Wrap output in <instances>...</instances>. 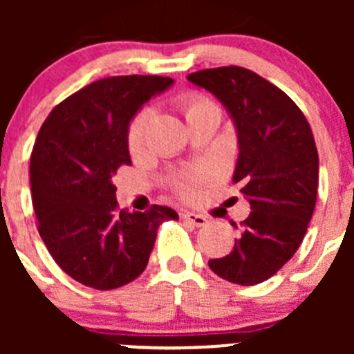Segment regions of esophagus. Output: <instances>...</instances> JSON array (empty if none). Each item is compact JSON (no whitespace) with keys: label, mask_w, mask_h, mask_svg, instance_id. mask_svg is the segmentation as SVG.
<instances>
[{"label":"esophagus","mask_w":354,"mask_h":354,"mask_svg":"<svg viewBox=\"0 0 354 354\" xmlns=\"http://www.w3.org/2000/svg\"><path fill=\"white\" fill-rule=\"evenodd\" d=\"M181 216H183V219H187L188 223H192L194 226H197V227H202V226H205V224H207V217L202 216V214L188 212V210H187V212H183Z\"/></svg>","instance_id":"obj_1"}]
</instances>
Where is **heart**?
<instances>
[{
    "mask_svg": "<svg viewBox=\"0 0 354 354\" xmlns=\"http://www.w3.org/2000/svg\"><path fill=\"white\" fill-rule=\"evenodd\" d=\"M210 102L202 101V99H190L187 102V114L192 113V111L203 108V106H209ZM149 121V111H142L130 124V130H128V145H130L131 151H138L144 144V135L145 128H147Z\"/></svg>",
    "mask_w": 354,
    "mask_h": 354,
    "instance_id": "obj_1",
    "label": "heart"
}]
</instances>
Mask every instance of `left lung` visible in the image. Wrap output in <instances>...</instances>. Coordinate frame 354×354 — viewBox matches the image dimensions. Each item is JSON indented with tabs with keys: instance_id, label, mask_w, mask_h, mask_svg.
<instances>
[{
	"instance_id": "obj_1",
	"label": "left lung",
	"mask_w": 354,
	"mask_h": 354,
	"mask_svg": "<svg viewBox=\"0 0 354 354\" xmlns=\"http://www.w3.org/2000/svg\"><path fill=\"white\" fill-rule=\"evenodd\" d=\"M187 78L210 92L233 121L240 151L233 183L252 209L233 252L209 260V267L241 286L263 283L295 255L315 209L319 154L312 128L281 88L246 68H210Z\"/></svg>"
}]
</instances>
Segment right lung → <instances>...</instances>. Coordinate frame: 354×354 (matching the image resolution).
<instances>
[{"instance_id":"add662e5","label":"right lung","mask_w":354,"mask_h":354,"mask_svg":"<svg viewBox=\"0 0 354 354\" xmlns=\"http://www.w3.org/2000/svg\"><path fill=\"white\" fill-rule=\"evenodd\" d=\"M174 84L128 75L94 82L46 118L30 157L39 234L55 262L88 288L116 289L149 263L157 227L178 219L171 207L118 210L113 176L131 164L128 130L145 102Z\"/></svg>"}]
</instances>
